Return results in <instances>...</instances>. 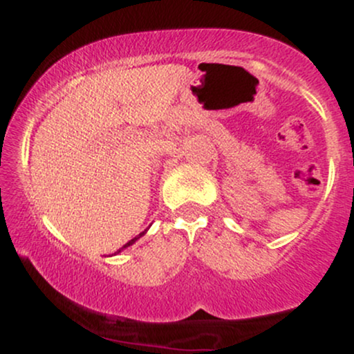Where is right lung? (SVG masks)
I'll return each instance as SVG.
<instances>
[{
	"label": "right lung",
	"instance_id": "1",
	"mask_svg": "<svg viewBox=\"0 0 354 354\" xmlns=\"http://www.w3.org/2000/svg\"><path fill=\"white\" fill-rule=\"evenodd\" d=\"M145 233H146V230L143 231V233H140V234H138V236H136V238H133V239H131V241H128V243H126V245H124L123 248H128V246H131V245H133V243H135V241H136V239H140L141 236H143V234H145ZM123 248H121V250H123ZM121 250H120V251H121ZM120 251H118V253H120Z\"/></svg>",
	"mask_w": 354,
	"mask_h": 354
}]
</instances>
